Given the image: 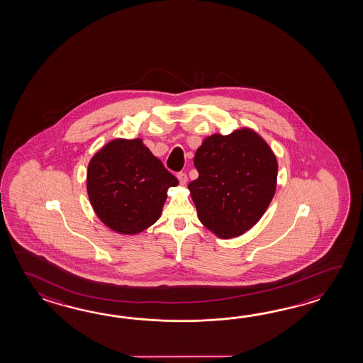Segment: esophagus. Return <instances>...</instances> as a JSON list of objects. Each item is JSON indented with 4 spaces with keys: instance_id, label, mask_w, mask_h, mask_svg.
Returning <instances> with one entry per match:
<instances>
[{
    "instance_id": "34e87169",
    "label": "esophagus",
    "mask_w": 363,
    "mask_h": 363,
    "mask_svg": "<svg viewBox=\"0 0 363 363\" xmlns=\"http://www.w3.org/2000/svg\"><path fill=\"white\" fill-rule=\"evenodd\" d=\"M177 177H178L179 183H180V184H186V182H188V177H186V174H185V172H179Z\"/></svg>"
}]
</instances>
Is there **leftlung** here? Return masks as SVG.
Returning <instances> with one entry per match:
<instances>
[{
    "mask_svg": "<svg viewBox=\"0 0 363 363\" xmlns=\"http://www.w3.org/2000/svg\"><path fill=\"white\" fill-rule=\"evenodd\" d=\"M199 178L188 184L201 223L220 239L249 231L277 191L278 161L255 130L205 138L194 155Z\"/></svg>",
    "mask_w": 363,
    "mask_h": 363,
    "instance_id": "1",
    "label": "left lung"
}]
</instances>
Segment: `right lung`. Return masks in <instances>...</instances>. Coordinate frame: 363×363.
Instances as JSON below:
<instances>
[{
  "instance_id": "1",
  "label": "right lung",
  "mask_w": 363,
  "mask_h": 363,
  "mask_svg": "<svg viewBox=\"0 0 363 363\" xmlns=\"http://www.w3.org/2000/svg\"><path fill=\"white\" fill-rule=\"evenodd\" d=\"M178 184L141 139L111 140L88 163L86 192L93 210L121 235H138L155 224L169 188Z\"/></svg>"
}]
</instances>
